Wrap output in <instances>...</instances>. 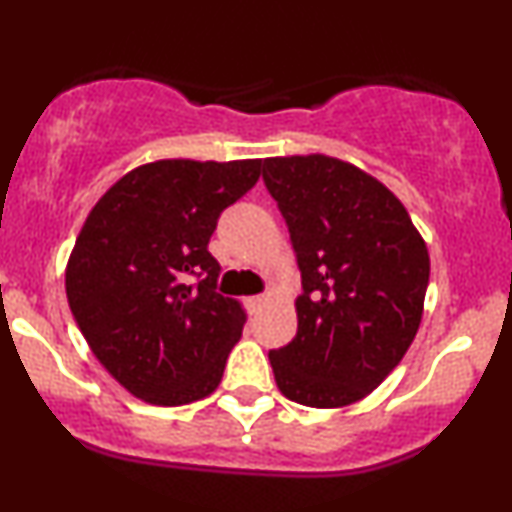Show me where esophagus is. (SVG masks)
<instances>
[{
  "mask_svg": "<svg viewBox=\"0 0 512 512\" xmlns=\"http://www.w3.org/2000/svg\"><path fill=\"white\" fill-rule=\"evenodd\" d=\"M265 301H267V299L262 297V294H257V297H247L245 304H247V309H250V311H257L262 304H265Z\"/></svg>",
  "mask_w": 512,
  "mask_h": 512,
  "instance_id": "1",
  "label": "esophagus"
}]
</instances>
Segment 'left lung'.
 Returning a JSON list of instances; mask_svg holds the SVG:
<instances>
[{"mask_svg":"<svg viewBox=\"0 0 512 512\" xmlns=\"http://www.w3.org/2000/svg\"><path fill=\"white\" fill-rule=\"evenodd\" d=\"M262 181L301 272L297 336L270 351L274 380L299 405H353L414 341L429 284L427 245L395 193L348 161L265 159Z\"/></svg>","mask_w":512,"mask_h":512,"instance_id":"left-lung-1","label":"left lung"}]
</instances>
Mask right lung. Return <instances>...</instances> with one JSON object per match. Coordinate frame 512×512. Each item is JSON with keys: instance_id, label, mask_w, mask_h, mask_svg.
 Segmentation results:
<instances>
[{"instance_id": "obj_1", "label": "right lung", "mask_w": 512, "mask_h": 512, "mask_svg": "<svg viewBox=\"0 0 512 512\" xmlns=\"http://www.w3.org/2000/svg\"><path fill=\"white\" fill-rule=\"evenodd\" d=\"M260 169L262 159L154 161L122 176L85 220L68 304L95 358L139 400L188 405L223 378L245 311L215 292L208 242Z\"/></svg>"}]
</instances>
